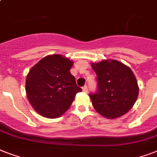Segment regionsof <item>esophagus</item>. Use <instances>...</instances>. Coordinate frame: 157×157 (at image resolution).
<instances>
[{
  "label": "esophagus",
  "mask_w": 157,
  "mask_h": 157,
  "mask_svg": "<svg viewBox=\"0 0 157 157\" xmlns=\"http://www.w3.org/2000/svg\"><path fill=\"white\" fill-rule=\"evenodd\" d=\"M82 90H83V91H84V92H85V93H87V92H88V87H87V86H83V88H82Z\"/></svg>",
  "instance_id": "esophagus-1"
}]
</instances>
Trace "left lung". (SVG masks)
Wrapping results in <instances>:
<instances>
[{"instance_id": "left-lung-1", "label": "left lung", "mask_w": 157, "mask_h": 157, "mask_svg": "<svg viewBox=\"0 0 157 157\" xmlns=\"http://www.w3.org/2000/svg\"><path fill=\"white\" fill-rule=\"evenodd\" d=\"M97 75L98 90L90 94L96 112L108 119H115L131 109L139 95L136 77L129 67L111 59L92 63Z\"/></svg>"}]
</instances>
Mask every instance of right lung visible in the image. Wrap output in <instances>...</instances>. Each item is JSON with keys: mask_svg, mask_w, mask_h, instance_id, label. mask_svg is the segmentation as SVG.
Here are the masks:
<instances>
[{"mask_svg": "<svg viewBox=\"0 0 157 157\" xmlns=\"http://www.w3.org/2000/svg\"><path fill=\"white\" fill-rule=\"evenodd\" d=\"M73 62L61 54L43 58L33 66L26 79L29 103L46 118H58L67 111L75 96L82 91L70 72Z\"/></svg>", "mask_w": 157, "mask_h": 157, "instance_id": "right-lung-1", "label": "right lung"}]
</instances>
